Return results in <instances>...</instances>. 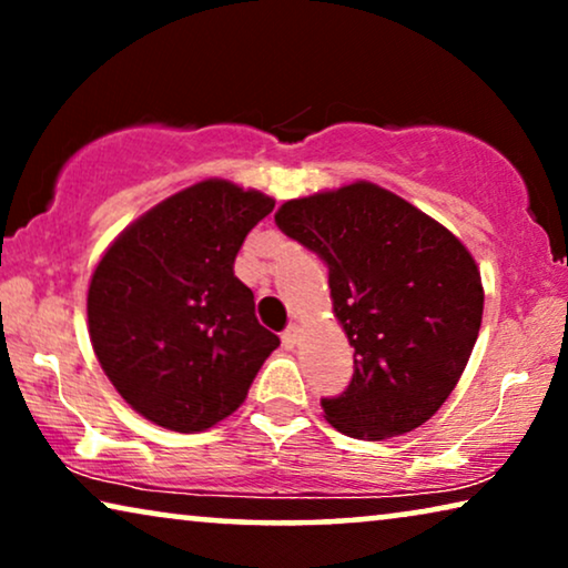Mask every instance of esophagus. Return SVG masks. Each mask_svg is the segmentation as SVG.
<instances>
[{
    "label": "esophagus",
    "mask_w": 568,
    "mask_h": 568,
    "mask_svg": "<svg viewBox=\"0 0 568 568\" xmlns=\"http://www.w3.org/2000/svg\"><path fill=\"white\" fill-rule=\"evenodd\" d=\"M282 344L286 346V348H294L300 344V328L297 325H290V328H284V333H282Z\"/></svg>",
    "instance_id": "esophagus-1"
}]
</instances>
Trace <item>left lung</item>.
<instances>
[{
  "label": "left lung",
  "mask_w": 568,
  "mask_h": 568,
  "mask_svg": "<svg viewBox=\"0 0 568 568\" xmlns=\"http://www.w3.org/2000/svg\"><path fill=\"white\" fill-rule=\"evenodd\" d=\"M274 220L328 266L333 313L354 346L352 383L321 400L328 424L379 442L429 422L455 390L484 317L468 247L367 181L286 201Z\"/></svg>",
  "instance_id": "8db88e82"
}]
</instances>
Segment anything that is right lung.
Listing matches in <instances>:
<instances>
[{"instance_id":"right-lung-1","label":"right lung","mask_w":568,"mask_h":568,"mask_svg":"<svg viewBox=\"0 0 568 568\" xmlns=\"http://www.w3.org/2000/svg\"><path fill=\"white\" fill-rule=\"evenodd\" d=\"M274 199L201 181L129 224L88 292L90 341L121 398L152 424L204 432L245 400L278 336L235 276L240 245Z\"/></svg>"}]
</instances>
